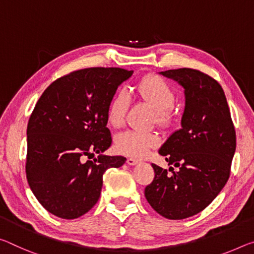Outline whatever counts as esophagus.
I'll return each mask as SVG.
<instances>
[{
	"mask_svg": "<svg viewBox=\"0 0 254 254\" xmlns=\"http://www.w3.org/2000/svg\"><path fill=\"white\" fill-rule=\"evenodd\" d=\"M140 162L139 159H135V158H133V157H128V158L127 159V165H130V166H134V165H136Z\"/></svg>",
	"mask_w": 254,
	"mask_h": 254,
	"instance_id": "1",
	"label": "esophagus"
}]
</instances>
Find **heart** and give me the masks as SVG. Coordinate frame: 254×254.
<instances>
[{
	"label": "heart",
	"mask_w": 254,
	"mask_h": 254,
	"mask_svg": "<svg viewBox=\"0 0 254 254\" xmlns=\"http://www.w3.org/2000/svg\"><path fill=\"white\" fill-rule=\"evenodd\" d=\"M140 97L156 110V120L159 124L171 122V110L175 104V91L171 84L159 76H148L135 86ZM130 105V97L126 90H120L113 96L107 106V121L110 126H122L124 116ZM159 143V136L154 132L127 130L118 135L116 149L124 155L132 157L146 156L151 148Z\"/></svg>",
	"instance_id": "1"
}]
</instances>
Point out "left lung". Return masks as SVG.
<instances>
[{"label": "left lung", "mask_w": 254, "mask_h": 254, "mask_svg": "<svg viewBox=\"0 0 254 254\" xmlns=\"http://www.w3.org/2000/svg\"><path fill=\"white\" fill-rule=\"evenodd\" d=\"M184 89L181 128L159 149L173 168L152 164L155 179L144 189L149 204L167 219H184L202 211L223 190L236 149L226 96L220 84L198 70L159 72Z\"/></svg>", "instance_id": "8db88e82"}]
</instances>
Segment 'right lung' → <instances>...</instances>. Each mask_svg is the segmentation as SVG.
Returning <instances> with one entry per match:
<instances>
[{
	"mask_svg": "<svg viewBox=\"0 0 254 254\" xmlns=\"http://www.w3.org/2000/svg\"><path fill=\"white\" fill-rule=\"evenodd\" d=\"M133 71L89 67L50 84L27 127L26 174L39 203L51 214L74 219L97 203L103 175L127 158L106 156L112 144L107 106ZM98 153L94 161L86 156Z\"/></svg>",
	"mask_w": 254,
	"mask_h": 254,
	"instance_id": "obj_1",
	"label": "right lung"
}]
</instances>
